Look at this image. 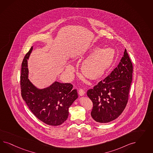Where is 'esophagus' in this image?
Instances as JSON below:
<instances>
[{
    "label": "esophagus",
    "instance_id": "34e87169",
    "mask_svg": "<svg viewBox=\"0 0 153 153\" xmlns=\"http://www.w3.org/2000/svg\"><path fill=\"white\" fill-rule=\"evenodd\" d=\"M85 93V91L83 90V89L80 88V89L79 90V94L80 96H83V95H84Z\"/></svg>",
    "mask_w": 153,
    "mask_h": 153
}]
</instances>
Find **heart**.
<instances>
[{"label": "heart", "mask_w": 153, "mask_h": 153, "mask_svg": "<svg viewBox=\"0 0 153 153\" xmlns=\"http://www.w3.org/2000/svg\"><path fill=\"white\" fill-rule=\"evenodd\" d=\"M97 50L98 48L93 49V51L95 53L85 60L82 66V74L88 79H97L100 77L111 65L114 58L115 53L111 48L102 49L98 51ZM66 70L71 72L74 71V67L68 65Z\"/></svg>", "instance_id": "1"}]
</instances>
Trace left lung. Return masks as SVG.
<instances>
[{"label":"left lung","mask_w":153,"mask_h":153,"mask_svg":"<svg viewBox=\"0 0 153 153\" xmlns=\"http://www.w3.org/2000/svg\"><path fill=\"white\" fill-rule=\"evenodd\" d=\"M132 72V63L125 49L120 63L111 74L88 90L87 95L93 103L91 116L95 122H111L124 111L128 99Z\"/></svg>","instance_id":"8db88e82"}]
</instances>
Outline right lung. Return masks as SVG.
Segmentation results:
<instances>
[{
	"label": "right lung",
	"instance_id": "right-lung-1",
	"mask_svg": "<svg viewBox=\"0 0 153 153\" xmlns=\"http://www.w3.org/2000/svg\"><path fill=\"white\" fill-rule=\"evenodd\" d=\"M32 46L23 59L21 74V95L30 110L48 125L59 126L67 120L68 109L78 97L77 90L70 83L55 81L46 88L35 87L28 79L27 59Z\"/></svg>",
	"mask_w": 153,
	"mask_h": 153
}]
</instances>
